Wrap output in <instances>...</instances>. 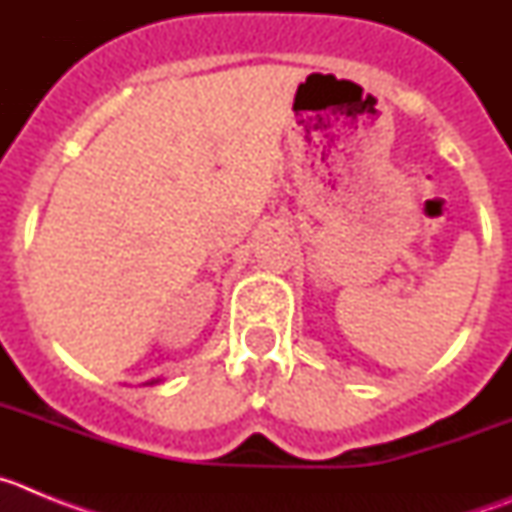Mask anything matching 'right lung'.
<instances>
[{"instance_id": "add662e5", "label": "right lung", "mask_w": 512, "mask_h": 512, "mask_svg": "<svg viewBox=\"0 0 512 512\" xmlns=\"http://www.w3.org/2000/svg\"><path fill=\"white\" fill-rule=\"evenodd\" d=\"M151 384H153V382H151Z\"/></svg>"}]
</instances>
